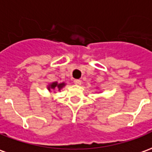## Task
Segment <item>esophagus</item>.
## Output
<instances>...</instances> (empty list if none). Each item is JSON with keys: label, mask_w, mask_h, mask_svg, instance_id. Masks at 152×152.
Listing matches in <instances>:
<instances>
[{"label": "esophagus", "mask_w": 152, "mask_h": 152, "mask_svg": "<svg viewBox=\"0 0 152 152\" xmlns=\"http://www.w3.org/2000/svg\"><path fill=\"white\" fill-rule=\"evenodd\" d=\"M74 84H76V85H80L81 84V80H79V79H75L74 81Z\"/></svg>", "instance_id": "obj_1"}]
</instances>
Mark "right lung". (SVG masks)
<instances>
[{"label":"right lung","instance_id":"right-lung-1","mask_svg":"<svg viewBox=\"0 0 152 152\" xmlns=\"http://www.w3.org/2000/svg\"><path fill=\"white\" fill-rule=\"evenodd\" d=\"M64 86V83H53L50 87H49V89L50 88H53V89H61Z\"/></svg>","mask_w":152,"mask_h":152}]
</instances>
